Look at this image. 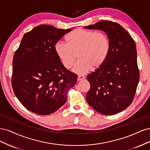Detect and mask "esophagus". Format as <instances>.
I'll use <instances>...</instances> for the list:
<instances>
[{"mask_svg": "<svg viewBox=\"0 0 150 150\" xmlns=\"http://www.w3.org/2000/svg\"><path fill=\"white\" fill-rule=\"evenodd\" d=\"M85 78V77L84 76H81V75H79L78 76V81H81V80H83Z\"/></svg>", "mask_w": 150, "mask_h": 150, "instance_id": "obj_1", "label": "esophagus"}]
</instances>
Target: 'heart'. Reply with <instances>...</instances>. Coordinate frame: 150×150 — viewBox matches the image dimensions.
<instances>
[{
  "label": "heart",
  "mask_w": 150,
  "mask_h": 150,
  "mask_svg": "<svg viewBox=\"0 0 150 150\" xmlns=\"http://www.w3.org/2000/svg\"><path fill=\"white\" fill-rule=\"evenodd\" d=\"M66 40L67 44H56V54L63 66L69 69L78 53L79 59L73 68V71L78 74L87 73L93 66L95 69L100 67L110 52V39L102 32L78 28L68 34Z\"/></svg>",
  "instance_id": "b5f03b06"
}]
</instances>
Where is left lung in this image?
<instances>
[{
	"label": "left lung",
	"mask_w": 150,
	"mask_h": 150,
	"mask_svg": "<svg viewBox=\"0 0 150 150\" xmlns=\"http://www.w3.org/2000/svg\"><path fill=\"white\" fill-rule=\"evenodd\" d=\"M85 28L103 30L110 42V52L105 62L87 76L91 88L86 100L99 113L116 114L132 103L139 82L134 40L115 22L102 21Z\"/></svg>",
	"instance_id": "left-lung-1"
}]
</instances>
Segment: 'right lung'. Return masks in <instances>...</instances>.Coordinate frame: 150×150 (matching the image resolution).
<instances>
[{"label":"right lung","instance_id":"obj_1","mask_svg":"<svg viewBox=\"0 0 150 150\" xmlns=\"http://www.w3.org/2000/svg\"><path fill=\"white\" fill-rule=\"evenodd\" d=\"M72 29H60L40 25L25 33L12 61L13 93L26 109L47 115L66 101L69 89L78 76L63 66L55 46Z\"/></svg>","mask_w":150,"mask_h":150}]
</instances>
